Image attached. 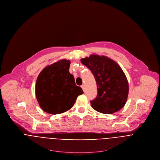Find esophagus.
<instances>
[{
    "label": "esophagus",
    "mask_w": 160,
    "mask_h": 160,
    "mask_svg": "<svg viewBox=\"0 0 160 160\" xmlns=\"http://www.w3.org/2000/svg\"><path fill=\"white\" fill-rule=\"evenodd\" d=\"M81 87H82V89H83V91H85V85H82V86H81Z\"/></svg>",
    "instance_id": "obj_1"
}]
</instances>
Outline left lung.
Segmentation results:
<instances>
[{"label": "left lung", "mask_w": 160, "mask_h": 160, "mask_svg": "<svg viewBox=\"0 0 160 160\" xmlns=\"http://www.w3.org/2000/svg\"><path fill=\"white\" fill-rule=\"evenodd\" d=\"M81 62L93 74L97 87V96L91 101L97 112L111 114L125 105L129 92L127 78L115 61L107 57L92 54Z\"/></svg>", "instance_id": "1"}]
</instances>
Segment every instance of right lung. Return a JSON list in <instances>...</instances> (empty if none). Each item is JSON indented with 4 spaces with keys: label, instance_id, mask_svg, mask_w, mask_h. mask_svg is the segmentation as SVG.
I'll return each instance as SVG.
<instances>
[{
    "label": "right lung",
    "instance_id": "1",
    "mask_svg": "<svg viewBox=\"0 0 160 160\" xmlns=\"http://www.w3.org/2000/svg\"><path fill=\"white\" fill-rule=\"evenodd\" d=\"M71 62L58 60L46 66L38 75L36 96L42 109L50 114L65 112L74 104L77 97L83 94L69 72Z\"/></svg>",
    "mask_w": 160,
    "mask_h": 160
}]
</instances>
